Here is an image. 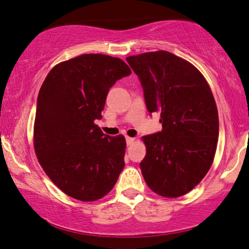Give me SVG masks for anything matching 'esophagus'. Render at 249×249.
<instances>
[{
    "label": "esophagus",
    "instance_id": "1",
    "mask_svg": "<svg viewBox=\"0 0 249 249\" xmlns=\"http://www.w3.org/2000/svg\"><path fill=\"white\" fill-rule=\"evenodd\" d=\"M125 140H126V143H127V145L132 144V143L135 141V139H134V138H129V136H126Z\"/></svg>",
    "mask_w": 249,
    "mask_h": 249
}]
</instances>
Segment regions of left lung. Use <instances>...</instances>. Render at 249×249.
I'll return each instance as SVG.
<instances>
[{"instance_id": "1", "label": "left lung", "mask_w": 249, "mask_h": 249, "mask_svg": "<svg viewBox=\"0 0 249 249\" xmlns=\"http://www.w3.org/2000/svg\"><path fill=\"white\" fill-rule=\"evenodd\" d=\"M126 61L141 82L146 109L159 111L162 124L160 132L142 138V175L155 193L179 197L203 179L214 158L219 116L212 91L194 65L169 52Z\"/></svg>"}]
</instances>
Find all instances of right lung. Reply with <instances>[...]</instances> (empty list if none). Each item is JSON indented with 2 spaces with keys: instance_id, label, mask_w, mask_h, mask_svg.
<instances>
[{
  "instance_id": "add662e5",
  "label": "right lung",
  "mask_w": 249,
  "mask_h": 249,
  "mask_svg": "<svg viewBox=\"0 0 249 249\" xmlns=\"http://www.w3.org/2000/svg\"><path fill=\"white\" fill-rule=\"evenodd\" d=\"M131 70L121 58L85 54L51 70L37 98L35 152L51 180L66 195L90 202L104 197L125 166L123 135L104 134L108 91Z\"/></svg>"
}]
</instances>
